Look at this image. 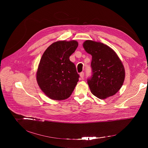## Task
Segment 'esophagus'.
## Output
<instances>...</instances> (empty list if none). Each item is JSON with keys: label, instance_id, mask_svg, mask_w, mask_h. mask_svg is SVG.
<instances>
[{"label": "esophagus", "instance_id": "esophagus-1", "mask_svg": "<svg viewBox=\"0 0 148 148\" xmlns=\"http://www.w3.org/2000/svg\"><path fill=\"white\" fill-rule=\"evenodd\" d=\"M79 75H80V77L81 79H82L84 78V72H81L80 74H79Z\"/></svg>", "mask_w": 148, "mask_h": 148}]
</instances>
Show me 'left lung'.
Listing matches in <instances>:
<instances>
[{
    "label": "left lung",
    "instance_id": "1",
    "mask_svg": "<svg viewBox=\"0 0 148 148\" xmlns=\"http://www.w3.org/2000/svg\"><path fill=\"white\" fill-rule=\"evenodd\" d=\"M85 50L92 56V75L87 79L91 93L100 99L115 94L125 79L123 66L116 53L100 42L86 40Z\"/></svg>",
    "mask_w": 148,
    "mask_h": 148
}]
</instances>
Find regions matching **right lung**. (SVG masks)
I'll return each instance as SVG.
<instances>
[{
  "label": "right lung",
  "instance_id": "1",
  "mask_svg": "<svg viewBox=\"0 0 148 148\" xmlns=\"http://www.w3.org/2000/svg\"><path fill=\"white\" fill-rule=\"evenodd\" d=\"M78 45L75 40L58 41L51 45L42 56L36 78L41 90L50 98L65 99L73 92L79 75L70 56Z\"/></svg>",
  "mask_w": 148,
  "mask_h": 148
}]
</instances>
